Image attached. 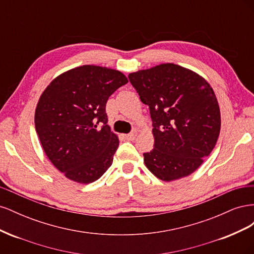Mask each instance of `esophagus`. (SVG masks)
Segmentation results:
<instances>
[{
    "label": "esophagus",
    "instance_id": "34e87169",
    "mask_svg": "<svg viewBox=\"0 0 254 254\" xmlns=\"http://www.w3.org/2000/svg\"><path fill=\"white\" fill-rule=\"evenodd\" d=\"M136 136V132H131V133H128V134H125V137L127 140H134Z\"/></svg>",
    "mask_w": 254,
    "mask_h": 254
}]
</instances>
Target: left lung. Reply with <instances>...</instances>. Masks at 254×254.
Segmentation results:
<instances>
[{
    "label": "left lung",
    "instance_id": "8db88e82",
    "mask_svg": "<svg viewBox=\"0 0 254 254\" xmlns=\"http://www.w3.org/2000/svg\"><path fill=\"white\" fill-rule=\"evenodd\" d=\"M128 78L152 121L155 144L143 153L145 165L163 181L195 172L220 132L219 106L209 82L174 64L130 73Z\"/></svg>",
    "mask_w": 254,
    "mask_h": 254
}]
</instances>
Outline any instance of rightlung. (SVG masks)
Listing matches in <instances>:
<instances>
[{
  "instance_id": "obj_1",
  "label": "right lung",
  "mask_w": 254,
  "mask_h": 254,
  "mask_svg": "<svg viewBox=\"0 0 254 254\" xmlns=\"http://www.w3.org/2000/svg\"><path fill=\"white\" fill-rule=\"evenodd\" d=\"M128 82L112 68L82 65L54 79L38 102L35 127L45 155L75 182H94L111 166L120 141L107 125L109 96Z\"/></svg>"
}]
</instances>
